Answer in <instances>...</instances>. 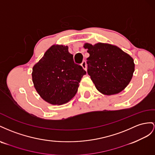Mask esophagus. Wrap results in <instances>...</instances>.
Instances as JSON below:
<instances>
[{"mask_svg":"<svg viewBox=\"0 0 155 155\" xmlns=\"http://www.w3.org/2000/svg\"><path fill=\"white\" fill-rule=\"evenodd\" d=\"M81 66H82V68H83L84 69L86 70V69H87V65H86V62L85 60H84V61H82V63L81 64Z\"/></svg>","mask_w":155,"mask_h":155,"instance_id":"1","label":"esophagus"}]
</instances>
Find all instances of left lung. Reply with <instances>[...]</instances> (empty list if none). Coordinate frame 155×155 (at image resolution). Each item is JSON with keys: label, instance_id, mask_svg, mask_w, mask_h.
<instances>
[{"label": "left lung", "instance_id": "obj_1", "mask_svg": "<svg viewBox=\"0 0 155 155\" xmlns=\"http://www.w3.org/2000/svg\"><path fill=\"white\" fill-rule=\"evenodd\" d=\"M90 56L87 58V73L101 94H119L129 84L133 76L134 60L118 47L109 43H85Z\"/></svg>", "mask_w": 155, "mask_h": 155}]
</instances>
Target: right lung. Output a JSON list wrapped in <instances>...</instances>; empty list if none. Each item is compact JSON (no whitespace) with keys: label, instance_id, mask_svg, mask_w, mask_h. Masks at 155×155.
<instances>
[{"label":"right lung","instance_id":"add662e5","mask_svg":"<svg viewBox=\"0 0 155 155\" xmlns=\"http://www.w3.org/2000/svg\"><path fill=\"white\" fill-rule=\"evenodd\" d=\"M86 73L82 66L74 63L68 46L53 45L34 65L32 77L35 89L44 101L61 105L77 94Z\"/></svg>","mask_w":155,"mask_h":155}]
</instances>
